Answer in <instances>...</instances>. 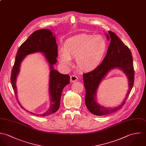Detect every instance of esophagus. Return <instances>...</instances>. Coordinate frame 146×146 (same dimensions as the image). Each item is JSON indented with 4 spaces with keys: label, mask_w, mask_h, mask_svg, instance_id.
<instances>
[{
    "label": "esophagus",
    "mask_w": 146,
    "mask_h": 146,
    "mask_svg": "<svg viewBox=\"0 0 146 146\" xmlns=\"http://www.w3.org/2000/svg\"><path fill=\"white\" fill-rule=\"evenodd\" d=\"M77 80H78V77L77 76L73 74L70 76V82H74L77 81Z\"/></svg>",
    "instance_id": "1"
}]
</instances>
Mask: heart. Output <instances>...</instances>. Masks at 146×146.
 Here are the masks:
<instances>
[{"instance_id":"obj_1","label":"heart","mask_w":146,"mask_h":146,"mask_svg":"<svg viewBox=\"0 0 146 146\" xmlns=\"http://www.w3.org/2000/svg\"><path fill=\"white\" fill-rule=\"evenodd\" d=\"M107 48V42L102 36L80 35L65 41L64 49L58 51V60L62 65L69 66L72 64V58H76L79 69L89 71L99 65Z\"/></svg>"}]
</instances>
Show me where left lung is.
Here are the masks:
<instances>
[{"mask_svg":"<svg viewBox=\"0 0 146 146\" xmlns=\"http://www.w3.org/2000/svg\"><path fill=\"white\" fill-rule=\"evenodd\" d=\"M107 39L110 40L107 55L102 62L93 70L83 74L84 86L86 89L85 103L88 110L96 116L107 115L113 113L125 104L134 85V70L131 52L127 46L111 31L107 34ZM115 68L121 69L127 75L129 81V90L123 103L113 109L103 108L96 101L97 89L102 80L111 70Z\"/></svg>","mask_w":146,"mask_h":146,"instance_id":"obj_1","label":"left lung"}]
</instances>
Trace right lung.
Wrapping results in <instances>:
<instances>
[{
    "instance_id": "right-lung-1",
    "label": "right lung",
    "mask_w": 146,
    "mask_h": 146,
    "mask_svg": "<svg viewBox=\"0 0 146 146\" xmlns=\"http://www.w3.org/2000/svg\"><path fill=\"white\" fill-rule=\"evenodd\" d=\"M38 52L43 53L50 65L49 92L51 104L49 109L45 113L41 115H36L31 112L30 113L36 116H47L58 110L62 90L70 83V77L68 74H61L54 68L53 65L57 62L58 44L56 42L55 36L51 30L47 29L36 30L21 45L17 51L12 70L11 81L17 99L16 81L19 73L21 62L28 55ZM18 103L22 108L27 111L22 107L19 100Z\"/></svg>"
}]
</instances>
